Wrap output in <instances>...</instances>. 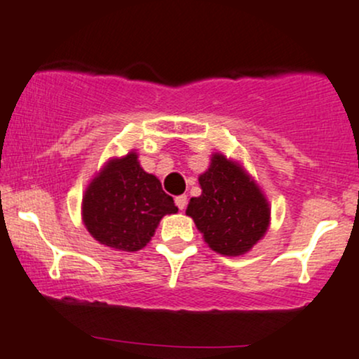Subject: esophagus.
I'll return each instance as SVG.
<instances>
[{
	"label": "esophagus",
	"instance_id": "1",
	"mask_svg": "<svg viewBox=\"0 0 359 359\" xmlns=\"http://www.w3.org/2000/svg\"><path fill=\"white\" fill-rule=\"evenodd\" d=\"M175 204L180 211H184L185 205H187V196H177L175 197Z\"/></svg>",
	"mask_w": 359,
	"mask_h": 359
}]
</instances>
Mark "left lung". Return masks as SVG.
Returning <instances> with one entry per match:
<instances>
[{
	"label": "left lung",
	"mask_w": 359,
	"mask_h": 359,
	"mask_svg": "<svg viewBox=\"0 0 359 359\" xmlns=\"http://www.w3.org/2000/svg\"><path fill=\"white\" fill-rule=\"evenodd\" d=\"M199 197L189 201L191 216L204 241L216 253H248L270 228L271 208L257 180L238 160L214 151L208 170L199 175Z\"/></svg>",
	"instance_id": "obj_1"
}]
</instances>
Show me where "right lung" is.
I'll list each match as a JSON object with an SVG mask.
<instances>
[{
  "label": "right lung",
  "instance_id": "add662e5",
  "mask_svg": "<svg viewBox=\"0 0 359 359\" xmlns=\"http://www.w3.org/2000/svg\"><path fill=\"white\" fill-rule=\"evenodd\" d=\"M179 209L135 150L111 156L82 196V222L90 236L118 251H138L150 243L160 221Z\"/></svg>",
  "mask_w": 359,
  "mask_h": 359
}]
</instances>
